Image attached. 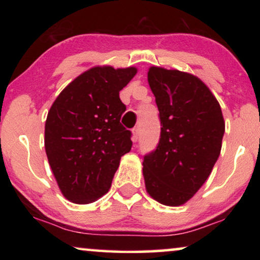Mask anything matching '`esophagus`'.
I'll return each mask as SVG.
<instances>
[{
	"mask_svg": "<svg viewBox=\"0 0 260 260\" xmlns=\"http://www.w3.org/2000/svg\"><path fill=\"white\" fill-rule=\"evenodd\" d=\"M138 137H140V129H138V127H135L133 130V141L137 142Z\"/></svg>",
	"mask_w": 260,
	"mask_h": 260,
	"instance_id": "obj_1",
	"label": "esophagus"
}]
</instances>
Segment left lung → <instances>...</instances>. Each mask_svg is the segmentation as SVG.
Here are the masks:
<instances>
[{
    "instance_id": "8db88e82",
    "label": "left lung",
    "mask_w": 260,
    "mask_h": 260,
    "mask_svg": "<svg viewBox=\"0 0 260 260\" xmlns=\"http://www.w3.org/2000/svg\"><path fill=\"white\" fill-rule=\"evenodd\" d=\"M148 83L161 119V138L144 156L147 193L170 207L184 205L211 175L225 133L218 99L194 74L151 66Z\"/></svg>"
}]
</instances>
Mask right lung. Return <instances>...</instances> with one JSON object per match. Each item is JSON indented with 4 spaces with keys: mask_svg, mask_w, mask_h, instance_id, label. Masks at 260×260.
I'll return each mask as SVG.
<instances>
[{
    "mask_svg": "<svg viewBox=\"0 0 260 260\" xmlns=\"http://www.w3.org/2000/svg\"><path fill=\"white\" fill-rule=\"evenodd\" d=\"M137 67L93 66L55 98L45 124V150L61 194L78 205L108 193L120 157L131 150V133L120 124L119 91Z\"/></svg>",
    "mask_w": 260,
    "mask_h": 260,
    "instance_id": "1",
    "label": "right lung"
}]
</instances>
